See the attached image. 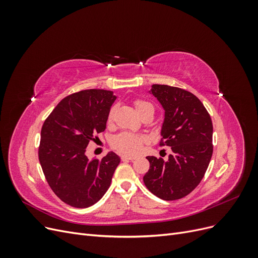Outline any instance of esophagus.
Masks as SVG:
<instances>
[{
  "instance_id": "1",
  "label": "esophagus",
  "mask_w": 258,
  "mask_h": 258,
  "mask_svg": "<svg viewBox=\"0 0 258 258\" xmlns=\"http://www.w3.org/2000/svg\"><path fill=\"white\" fill-rule=\"evenodd\" d=\"M121 160H135L137 157H135V156H127V155H121L120 156Z\"/></svg>"
}]
</instances>
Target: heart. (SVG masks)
Listing matches in <instances>:
<instances>
[{
    "mask_svg": "<svg viewBox=\"0 0 258 258\" xmlns=\"http://www.w3.org/2000/svg\"><path fill=\"white\" fill-rule=\"evenodd\" d=\"M135 107L139 115L141 116L145 111L153 110L154 106L147 102V101L138 99L135 101ZM114 113H115V106H112L111 110L107 113L106 122L110 124L114 119ZM146 142V138L144 136H140L136 134H131V132H120V134L116 135L112 139V146L116 151H118L122 154L126 155H135L138 154Z\"/></svg>",
    "mask_w": 258,
    "mask_h": 258,
    "instance_id": "1",
    "label": "heart"
}]
</instances>
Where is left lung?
<instances>
[{"label": "left lung", "instance_id": "1", "mask_svg": "<svg viewBox=\"0 0 258 258\" xmlns=\"http://www.w3.org/2000/svg\"><path fill=\"white\" fill-rule=\"evenodd\" d=\"M151 92L165 110L160 146H171L167 161L147 156L150 170L143 176L147 189L162 200L190 194L204 178L213 154V124L201 101L191 92L168 85Z\"/></svg>", "mask_w": 258, "mask_h": 258}]
</instances>
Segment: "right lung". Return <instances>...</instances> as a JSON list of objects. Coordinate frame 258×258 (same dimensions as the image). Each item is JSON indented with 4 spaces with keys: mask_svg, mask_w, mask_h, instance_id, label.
<instances>
[{
    "mask_svg": "<svg viewBox=\"0 0 258 258\" xmlns=\"http://www.w3.org/2000/svg\"><path fill=\"white\" fill-rule=\"evenodd\" d=\"M115 100L110 90L75 92L62 99L43 123L38 159L50 188L69 206L91 207L111 185L119 156L110 152L102 159L89 160L85 152L105 130Z\"/></svg>",
    "mask_w": 258,
    "mask_h": 258,
    "instance_id": "add662e5",
    "label": "right lung"
}]
</instances>
